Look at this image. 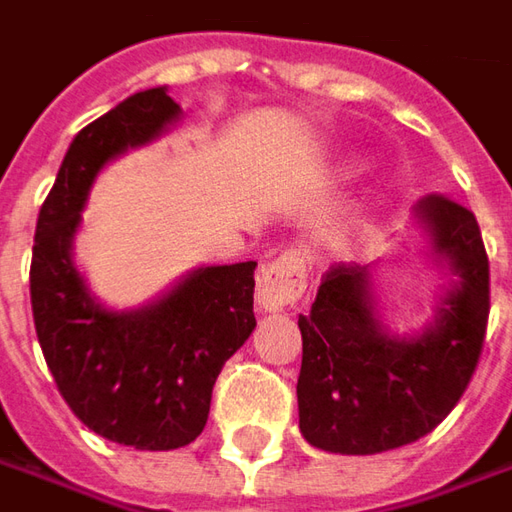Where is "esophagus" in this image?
Listing matches in <instances>:
<instances>
[{
    "label": "esophagus",
    "instance_id": "34e87169",
    "mask_svg": "<svg viewBox=\"0 0 512 512\" xmlns=\"http://www.w3.org/2000/svg\"><path fill=\"white\" fill-rule=\"evenodd\" d=\"M307 290V262L298 250H284L279 259L267 264L259 276V304L262 310L293 307Z\"/></svg>",
    "mask_w": 512,
    "mask_h": 512
}]
</instances>
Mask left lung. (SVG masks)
<instances>
[{"mask_svg": "<svg viewBox=\"0 0 512 512\" xmlns=\"http://www.w3.org/2000/svg\"><path fill=\"white\" fill-rule=\"evenodd\" d=\"M431 245L459 276L434 327L400 341L380 327L366 267L335 264L298 315V428L332 454H383L431 434L471 383L490 315V264L473 211L445 194L417 202Z\"/></svg>", "mask_w": 512, "mask_h": 512, "instance_id": "obj_1", "label": "left lung"}]
</instances>
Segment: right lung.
Wrapping results in <instances>:
<instances>
[{"label": "right lung", "mask_w": 512, "mask_h": 512, "mask_svg": "<svg viewBox=\"0 0 512 512\" xmlns=\"http://www.w3.org/2000/svg\"><path fill=\"white\" fill-rule=\"evenodd\" d=\"M180 115L166 89H146L84 126L41 205L30 304L41 352L72 414L137 451H171L202 434L225 360L256 327V262L200 267L166 298L109 312L72 264V236L98 171Z\"/></svg>", "instance_id": "right-lung-1"}]
</instances>
